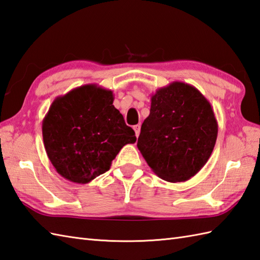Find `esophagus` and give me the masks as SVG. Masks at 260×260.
<instances>
[{
	"instance_id": "obj_1",
	"label": "esophagus",
	"mask_w": 260,
	"mask_h": 260,
	"mask_svg": "<svg viewBox=\"0 0 260 260\" xmlns=\"http://www.w3.org/2000/svg\"><path fill=\"white\" fill-rule=\"evenodd\" d=\"M134 130H135V132H136V136H137V138L139 137V135H140V124H136V125H134Z\"/></svg>"
}]
</instances>
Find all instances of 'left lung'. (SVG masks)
<instances>
[{"instance_id": "left-lung-1", "label": "left lung", "mask_w": 260, "mask_h": 260, "mask_svg": "<svg viewBox=\"0 0 260 260\" xmlns=\"http://www.w3.org/2000/svg\"><path fill=\"white\" fill-rule=\"evenodd\" d=\"M217 135L210 102L194 86L175 81L151 96L137 147L158 177L183 182L207 164Z\"/></svg>"}]
</instances>
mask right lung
<instances>
[{
	"label": "right lung",
	"instance_id": "obj_1",
	"mask_svg": "<svg viewBox=\"0 0 260 260\" xmlns=\"http://www.w3.org/2000/svg\"><path fill=\"white\" fill-rule=\"evenodd\" d=\"M111 90L85 84L57 96L42 122L48 157L69 181L88 183L110 169L135 131L115 109Z\"/></svg>",
	"mask_w": 260,
	"mask_h": 260
}]
</instances>
